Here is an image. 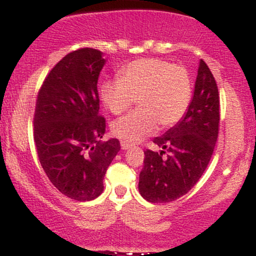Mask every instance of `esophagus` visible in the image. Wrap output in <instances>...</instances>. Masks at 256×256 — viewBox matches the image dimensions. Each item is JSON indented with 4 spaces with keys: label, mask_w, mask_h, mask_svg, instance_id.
<instances>
[{
    "label": "esophagus",
    "mask_w": 256,
    "mask_h": 256,
    "mask_svg": "<svg viewBox=\"0 0 256 256\" xmlns=\"http://www.w3.org/2000/svg\"><path fill=\"white\" fill-rule=\"evenodd\" d=\"M120 146H122V150H128V149L131 148V144H128V142H124V140H122V143H120Z\"/></svg>",
    "instance_id": "1"
}]
</instances>
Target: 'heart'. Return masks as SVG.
Returning a JSON list of instances; mask_svg holds the SVG:
<instances>
[{
  "label": "heart",
  "instance_id": "1",
  "mask_svg": "<svg viewBox=\"0 0 256 256\" xmlns=\"http://www.w3.org/2000/svg\"><path fill=\"white\" fill-rule=\"evenodd\" d=\"M100 100L107 110L120 114L134 100L140 108L112 125L116 137L137 143L160 128H172L189 108L192 82L188 70L161 58L134 60L119 71V79L100 84Z\"/></svg>",
  "mask_w": 256,
  "mask_h": 256
}]
</instances>
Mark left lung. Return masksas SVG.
<instances>
[{"label": "left lung", "mask_w": 256, "mask_h": 256, "mask_svg": "<svg viewBox=\"0 0 256 256\" xmlns=\"http://www.w3.org/2000/svg\"><path fill=\"white\" fill-rule=\"evenodd\" d=\"M219 92L212 72L200 60L195 91L180 122L155 137L162 150L146 149L138 190L152 204H166L185 195L198 182L212 158L219 132Z\"/></svg>", "instance_id": "obj_1"}]
</instances>
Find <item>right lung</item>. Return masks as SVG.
<instances>
[{
    "label": "right lung",
    "mask_w": 256,
    "mask_h": 256,
    "mask_svg": "<svg viewBox=\"0 0 256 256\" xmlns=\"http://www.w3.org/2000/svg\"><path fill=\"white\" fill-rule=\"evenodd\" d=\"M102 52L80 48L55 64L38 91L34 138L44 172L67 198L90 201L104 192L108 166L120 150L116 138L102 143L98 80Z\"/></svg>",
    "instance_id": "right-lung-1"
}]
</instances>
